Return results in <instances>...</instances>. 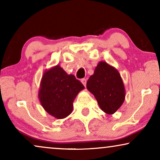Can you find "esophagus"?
Instances as JSON below:
<instances>
[{
    "label": "esophagus",
    "mask_w": 160,
    "mask_h": 160,
    "mask_svg": "<svg viewBox=\"0 0 160 160\" xmlns=\"http://www.w3.org/2000/svg\"><path fill=\"white\" fill-rule=\"evenodd\" d=\"M81 82H82V83L84 87H86V84H87V79H86V78H82V79L81 80Z\"/></svg>",
    "instance_id": "34e87169"
}]
</instances>
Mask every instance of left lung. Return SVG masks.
I'll return each mask as SVG.
<instances>
[{"mask_svg": "<svg viewBox=\"0 0 160 160\" xmlns=\"http://www.w3.org/2000/svg\"><path fill=\"white\" fill-rule=\"evenodd\" d=\"M87 88L107 114L114 113L125 99V89L119 71L104 61L98 62L87 81Z\"/></svg>", "mask_w": 160, "mask_h": 160, "instance_id": "1", "label": "left lung"}]
</instances>
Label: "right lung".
<instances>
[{"label": "right lung", "instance_id": "right-lung-1", "mask_svg": "<svg viewBox=\"0 0 160 160\" xmlns=\"http://www.w3.org/2000/svg\"><path fill=\"white\" fill-rule=\"evenodd\" d=\"M84 85L72 74H68L60 65L47 70L41 78L38 99L43 109L58 119L73 111V102Z\"/></svg>", "mask_w": 160, "mask_h": 160}]
</instances>
